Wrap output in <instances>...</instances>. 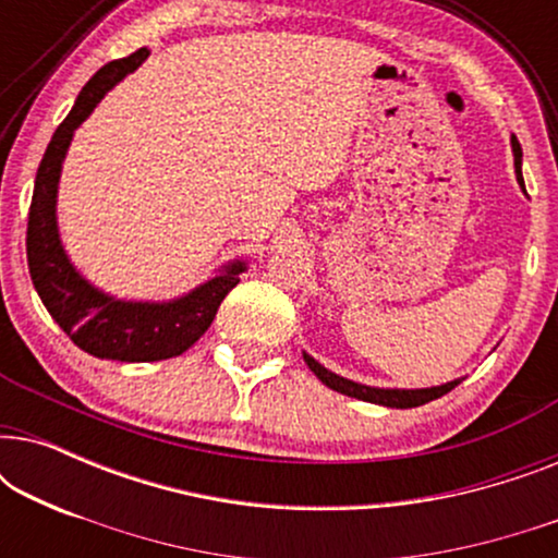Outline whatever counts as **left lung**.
<instances>
[{
    "instance_id": "8db88e82",
    "label": "left lung",
    "mask_w": 558,
    "mask_h": 558,
    "mask_svg": "<svg viewBox=\"0 0 558 558\" xmlns=\"http://www.w3.org/2000/svg\"><path fill=\"white\" fill-rule=\"evenodd\" d=\"M513 151H515V172H518V182L523 185V174H521V157L523 151L518 147V142H513ZM304 363L310 365V371L315 373V376L323 380L327 388H332V391L338 393H345L350 399H357V401H371V403H380V407H391V409H414V407H422V403H429L434 399H439V396H445L452 391L457 384H462L460 378L452 380V384H445V386H434V388H416V391H401V388H371V386H363V384H355V380H348L338 376V373H330L327 368H323L315 357H310L304 353Z\"/></svg>"
}]
</instances>
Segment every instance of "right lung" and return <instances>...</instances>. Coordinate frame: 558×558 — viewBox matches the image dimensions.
I'll list each match as a JSON object with an SVG mask.
<instances>
[{"mask_svg":"<svg viewBox=\"0 0 558 558\" xmlns=\"http://www.w3.org/2000/svg\"><path fill=\"white\" fill-rule=\"evenodd\" d=\"M147 48L111 60L90 78L75 98L71 113L56 129L37 167L33 203L27 218V266L33 284L50 317L88 355L121 363H149L182 355L208 330L220 302L239 284L241 262L228 264L226 271L205 281L174 302H119L88 284L60 246L56 223V195L63 157L73 132L96 109L106 90L117 86L126 73L142 65Z\"/></svg>","mask_w":558,"mask_h":558,"instance_id":"add662e5","label":"right lung"}]
</instances>
